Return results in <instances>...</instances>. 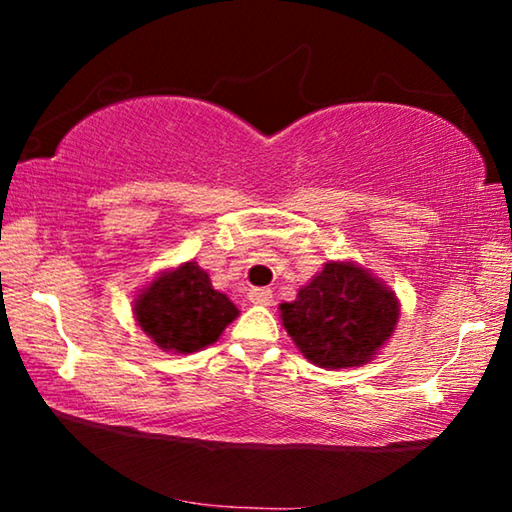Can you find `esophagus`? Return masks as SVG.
Returning <instances> with one entry per match:
<instances>
[{"label":"esophagus","mask_w":512,"mask_h":512,"mask_svg":"<svg viewBox=\"0 0 512 512\" xmlns=\"http://www.w3.org/2000/svg\"><path fill=\"white\" fill-rule=\"evenodd\" d=\"M248 300L253 302V305L271 307L273 305V291L271 289H253L248 293Z\"/></svg>","instance_id":"1"}]
</instances>
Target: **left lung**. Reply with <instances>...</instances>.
<instances>
[{
  "instance_id": "obj_1",
  "label": "left lung",
  "mask_w": 512,
  "mask_h": 512,
  "mask_svg": "<svg viewBox=\"0 0 512 512\" xmlns=\"http://www.w3.org/2000/svg\"><path fill=\"white\" fill-rule=\"evenodd\" d=\"M280 311L302 357L327 370L368 363L400 320L395 291L354 262H327Z\"/></svg>"
}]
</instances>
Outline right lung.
I'll list each match as a JSON object with an SVG mask.
<instances>
[{
    "label": "right lung",
    "mask_w": 512,
    "mask_h": 512,
    "mask_svg": "<svg viewBox=\"0 0 512 512\" xmlns=\"http://www.w3.org/2000/svg\"><path fill=\"white\" fill-rule=\"evenodd\" d=\"M142 332L164 352L192 354L212 345L239 316L225 293L216 291L201 266L185 262L162 271L133 302Z\"/></svg>",
    "instance_id": "obj_1"
}]
</instances>
